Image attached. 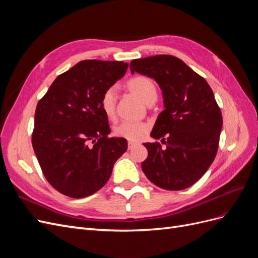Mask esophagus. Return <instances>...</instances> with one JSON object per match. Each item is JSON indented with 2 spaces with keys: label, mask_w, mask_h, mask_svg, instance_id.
Returning <instances> with one entry per match:
<instances>
[{
  "label": "esophagus",
  "mask_w": 258,
  "mask_h": 258,
  "mask_svg": "<svg viewBox=\"0 0 258 258\" xmlns=\"http://www.w3.org/2000/svg\"><path fill=\"white\" fill-rule=\"evenodd\" d=\"M136 145H138V143H137V142L129 141V142H128V150H131V148H134Z\"/></svg>",
  "instance_id": "1"
}]
</instances>
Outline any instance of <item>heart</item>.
Returning <instances> with one entry per match:
<instances>
[{
	"mask_svg": "<svg viewBox=\"0 0 258 258\" xmlns=\"http://www.w3.org/2000/svg\"><path fill=\"white\" fill-rule=\"evenodd\" d=\"M126 86L132 93H135L146 104L155 102L157 99L156 86L154 82L146 76L139 75L132 77L127 82ZM100 106L108 118H113L115 116L116 90L114 87L107 88L103 92L102 97L100 99ZM148 129H150V126L145 122L124 120L115 126L114 134L117 137L129 140V141H139L145 137Z\"/></svg>",
	"mask_w": 258,
	"mask_h": 258,
	"instance_id": "heart-1",
	"label": "heart"
}]
</instances>
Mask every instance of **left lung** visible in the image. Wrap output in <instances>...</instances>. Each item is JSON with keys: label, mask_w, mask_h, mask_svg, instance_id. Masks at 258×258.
Masks as SVG:
<instances>
[{"label": "left lung", "mask_w": 258, "mask_h": 258, "mask_svg": "<svg viewBox=\"0 0 258 258\" xmlns=\"http://www.w3.org/2000/svg\"><path fill=\"white\" fill-rule=\"evenodd\" d=\"M130 70L156 81L165 106L151 137L166 147L144 143L143 172L163 189H185L207 172L217 153L223 117L213 91L204 77L170 54L132 60Z\"/></svg>", "instance_id": "obj_1"}]
</instances>
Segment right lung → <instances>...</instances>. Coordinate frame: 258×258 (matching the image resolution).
<instances>
[{
  "mask_svg": "<svg viewBox=\"0 0 258 258\" xmlns=\"http://www.w3.org/2000/svg\"><path fill=\"white\" fill-rule=\"evenodd\" d=\"M128 69L122 61L84 60L53 81L38 101L32 145L49 184L71 198H84L106 184L127 151L100 106L103 92Z\"/></svg>",
  "mask_w": 258,
  "mask_h": 258,
  "instance_id": "obj_1",
  "label": "right lung"
}]
</instances>
